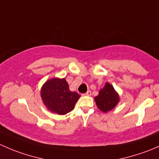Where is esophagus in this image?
I'll use <instances>...</instances> for the list:
<instances>
[{"mask_svg":"<svg viewBox=\"0 0 159 159\" xmlns=\"http://www.w3.org/2000/svg\"><path fill=\"white\" fill-rule=\"evenodd\" d=\"M83 96H91V91L88 90L86 93H83Z\"/></svg>","mask_w":159,"mask_h":159,"instance_id":"1","label":"esophagus"}]
</instances>
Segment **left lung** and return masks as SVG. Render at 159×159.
I'll use <instances>...</instances> for the list:
<instances>
[{"label": "left lung", "mask_w": 159, "mask_h": 159, "mask_svg": "<svg viewBox=\"0 0 159 159\" xmlns=\"http://www.w3.org/2000/svg\"><path fill=\"white\" fill-rule=\"evenodd\" d=\"M119 95L109 83H106L103 89L99 91V95L95 97V101L98 108L102 112L110 111L119 102Z\"/></svg>", "instance_id": "1"}]
</instances>
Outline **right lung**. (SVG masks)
Listing matches in <instances>:
<instances>
[{
  "instance_id": "obj_1",
  "label": "right lung",
  "mask_w": 159,
  "mask_h": 159,
  "mask_svg": "<svg viewBox=\"0 0 159 159\" xmlns=\"http://www.w3.org/2000/svg\"><path fill=\"white\" fill-rule=\"evenodd\" d=\"M41 97L47 109L59 115L71 112L80 96L71 92L65 79H52L46 82L41 89Z\"/></svg>"
}]
</instances>
